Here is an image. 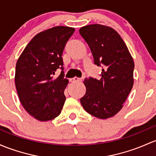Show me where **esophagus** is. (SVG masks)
<instances>
[{"instance_id": "esophagus-1", "label": "esophagus", "mask_w": 156, "mask_h": 156, "mask_svg": "<svg viewBox=\"0 0 156 156\" xmlns=\"http://www.w3.org/2000/svg\"><path fill=\"white\" fill-rule=\"evenodd\" d=\"M70 80H71V82H80V81H82V79L81 78H79V77H76V76H75V77L71 78Z\"/></svg>"}]
</instances>
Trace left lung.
I'll list each match as a JSON object with an SVG mask.
<instances>
[{
    "label": "left lung",
    "instance_id": "1",
    "mask_svg": "<svg viewBox=\"0 0 156 156\" xmlns=\"http://www.w3.org/2000/svg\"><path fill=\"white\" fill-rule=\"evenodd\" d=\"M94 57L102 67L100 79L85 78V94L80 99L84 109L100 119L113 117L120 111L133 86L135 64L120 35L109 27L91 24L80 29Z\"/></svg>",
    "mask_w": 156,
    "mask_h": 156
}]
</instances>
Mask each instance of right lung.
Segmentation results:
<instances>
[{"mask_svg":"<svg viewBox=\"0 0 156 156\" xmlns=\"http://www.w3.org/2000/svg\"><path fill=\"white\" fill-rule=\"evenodd\" d=\"M75 29L58 26L38 33L18 58L16 83L18 98L27 112L40 121L54 119L61 113L68 83L63 71V51ZM61 73L53 79L56 70Z\"/></svg>","mask_w":156,"mask_h":156,"instance_id":"obj_1","label":"right lung"}]
</instances>
